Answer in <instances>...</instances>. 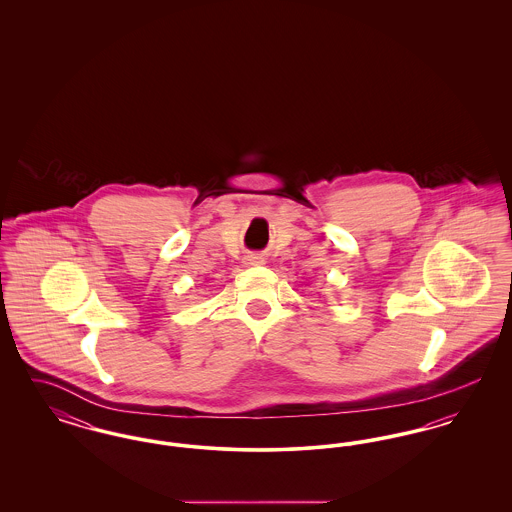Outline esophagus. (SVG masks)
<instances>
[{"label":"esophagus","instance_id":"obj_1","mask_svg":"<svg viewBox=\"0 0 512 512\" xmlns=\"http://www.w3.org/2000/svg\"><path fill=\"white\" fill-rule=\"evenodd\" d=\"M244 263L247 267H257V265H265V259L259 255H247Z\"/></svg>","mask_w":512,"mask_h":512}]
</instances>
